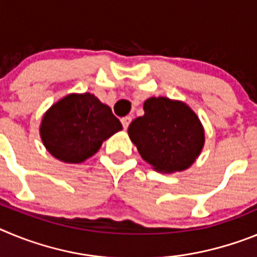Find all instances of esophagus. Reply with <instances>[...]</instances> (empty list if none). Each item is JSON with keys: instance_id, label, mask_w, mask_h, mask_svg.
<instances>
[{"instance_id": "1", "label": "esophagus", "mask_w": 257, "mask_h": 257, "mask_svg": "<svg viewBox=\"0 0 257 257\" xmlns=\"http://www.w3.org/2000/svg\"><path fill=\"white\" fill-rule=\"evenodd\" d=\"M131 121H133V117H130V115H126V117L122 118L121 122H122V126H123V128H127V127H128V124L131 123Z\"/></svg>"}]
</instances>
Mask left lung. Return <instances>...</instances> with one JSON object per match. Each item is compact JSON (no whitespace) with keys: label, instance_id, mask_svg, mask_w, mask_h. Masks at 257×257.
I'll list each match as a JSON object with an SVG mask.
<instances>
[{"label":"left lung","instance_id":"obj_1","mask_svg":"<svg viewBox=\"0 0 257 257\" xmlns=\"http://www.w3.org/2000/svg\"><path fill=\"white\" fill-rule=\"evenodd\" d=\"M144 115L128 126V135L143 160L157 171H183L201 153L205 133L196 113L181 101L151 97Z\"/></svg>","mask_w":257,"mask_h":257}]
</instances>
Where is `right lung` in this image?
<instances>
[{"label": "right lung", "instance_id": "add662e5", "mask_svg": "<svg viewBox=\"0 0 257 257\" xmlns=\"http://www.w3.org/2000/svg\"><path fill=\"white\" fill-rule=\"evenodd\" d=\"M122 124L112 109L91 94H72L51 106L41 123V138L52 156L79 163L96 153Z\"/></svg>", "mask_w": 257, "mask_h": 257}]
</instances>
